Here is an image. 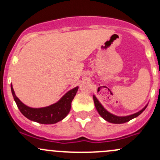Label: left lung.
Returning a JSON list of instances; mask_svg holds the SVG:
<instances>
[{
	"label": "left lung",
	"mask_w": 160,
	"mask_h": 160,
	"mask_svg": "<svg viewBox=\"0 0 160 160\" xmlns=\"http://www.w3.org/2000/svg\"><path fill=\"white\" fill-rule=\"evenodd\" d=\"M93 102H94L95 108H96L97 111H98V112L99 113L100 115H101L104 120H106L107 122H110V123H113V124H122V123H125V122H129L130 120L138 117L139 114H141L142 113L145 111V109L146 108V107H147L148 105V104H146V105L145 106L142 110L138 111V112L135 113V114H130V115H127V116H117L111 114V113L109 112V111L106 110V109L103 107L102 104L99 102L98 98H97L94 95L93 96Z\"/></svg>",
	"instance_id": "1"
}]
</instances>
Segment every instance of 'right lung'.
<instances>
[{"mask_svg": "<svg viewBox=\"0 0 160 160\" xmlns=\"http://www.w3.org/2000/svg\"><path fill=\"white\" fill-rule=\"evenodd\" d=\"M78 87H76L72 90H69L59 101L55 104L47 107L34 108L25 105L17 98L12 85L11 84L13 98L22 114L31 121L45 125L57 123L67 117L70 111L71 103L78 90Z\"/></svg>", "mask_w": 160, "mask_h": 160, "instance_id": "right-lung-1", "label": "right lung"}]
</instances>
